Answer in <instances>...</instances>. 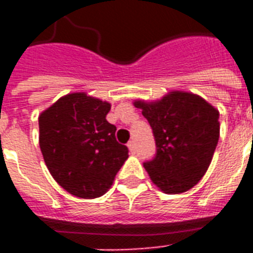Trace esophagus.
Wrapping results in <instances>:
<instances>
[{
    "label": "esophagus",
    "instance_id": "34e87169",
    "mask_svg": "<svg viewBox=\"0 0 253 253\" xmlns=\"http://www.w3.org/2000/svg\"><path fill=\"white\" fill-rule=\"evenodd\" d=\"M127 146H128V150L134 154L135 151H136V144H135V140H130V142L127 143Z\"/></svg>",
    "mask_w": 253,
    "mask_h": 253
}]
</instances>
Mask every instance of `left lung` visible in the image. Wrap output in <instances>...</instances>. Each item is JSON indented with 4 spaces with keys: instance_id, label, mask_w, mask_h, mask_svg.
<instances>
[{
    "instance_id": "obj_1",
    "label": "left lung",
    "mask_w": 253,
    "mask_h": 253,
    "mask_svg": "<svg viewBox=\"0 0 253 253\" xmlns=\"http://www.w3.org/2000/svg\"><path fill=\"white\" fill-rule=\"evenodd\" d=\"M156 144L152 160L143 166L164 193L192 189L204 177L219 139V113L198 95L172 91L152 103L136 101Z\"/></svg>"
}]
</instances>
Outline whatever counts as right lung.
<instances>
[{
    "instance_id": "right-lung-1",
    "label": "right lung",
    "mask_w": 253,
    "mask_h": 253,
    "mask_svg": "<svg viewBox=\"0 0 253 253\" xmlns=\"http://www.w3.org/2000/svg\"><path fill=\"white\" fill-rule=\"evenodd\" d=\"M110 103L72 93L39 117V146L47 168L61 188L80 198H97L110 188L128 158L106 121Z\"/></svg>"
}]
</instances>
